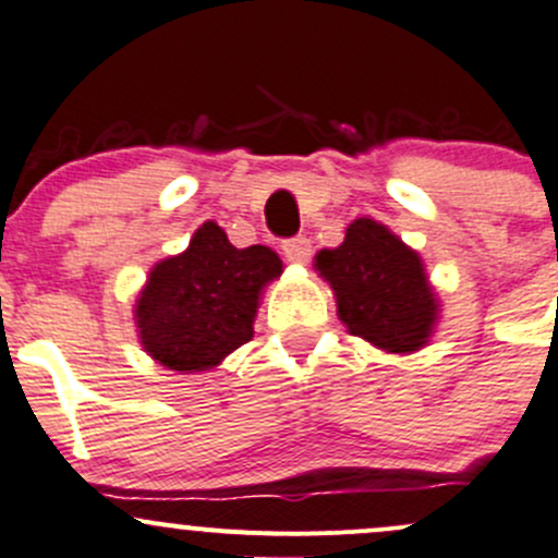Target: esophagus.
<instances>
[{"mask_svg": "<svg viewBox=\"0 0 558 558\" xmlns=\"http://www.w3.org/2000/svg\"><path fill=\"white\" fill-rule=\"evenodd\" d=\"M281 252L290 263H308L312 257V241L306 235H292V239L281 241Z\"/></svg>", "mask_w": 558, "mask_h": 558, "instance_id": "34e87169", "label": "esophagus"}]
</instances>
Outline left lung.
I'll return each mask as SVG.
<instances>
[{"label":"left lung","mask_w":558,"mask_h":558,"mask_svg":"<svg viewBox=\"0 0 558 558\" xmlns=\"http://www.w3.org/2000/svg\"><path fill=\"white\" fill-rule=\"evenodd\" d=\"M314 263L333 287L339 317L352 336L388 352H412L426 344L437 301L417 252L385 225L355 219L344 244L323 250Z\"/></svg>","instance_id":"1"}]
</instances>
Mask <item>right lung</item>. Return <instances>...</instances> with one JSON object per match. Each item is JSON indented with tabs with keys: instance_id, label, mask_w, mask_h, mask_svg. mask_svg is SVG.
<instances>
[{
	"instance_id": "right-lung-1",
	"label": "right lung",
	"mask_w": 558,
	"mask_h": 558,
	"mask_svg": "<svg viewBox=\"0 0 558 558\" xmlns=\"http://www.w3.org/2000/svg\"><path fill=\"white\" fill-rule=\"evenodd\" d=\"M281 274L268 246L235 250L217 222H206L184 255L154 266L137 298L143 350L173 372H206L252 339L257 298Z\"/></svg>"
}]
</instances>
